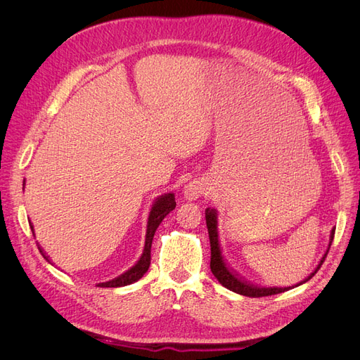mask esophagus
<instances>
[{"instance_id": "34e87169", "label": "esophagus", "mask_w": 360, "mask_h": 360, "mask_svg": "<svg viewBox=\"0 0 360 360\" xmlns=\"http://www.w3.org/2000/svg\"><path fill=\"white\" fill-rule=\"evenodd\" d=\"M202 193H204V184L198 180L189 181L188 184H184L183 188V197L189 201L198 200Z\"/></svg>"}]
</instances>
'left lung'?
Returning <instances> with one entry per match:
<instances>
[{
	"label": "left lung",
	"instance_id": "obj_1",
	"mask_svg": "<svg viewBox=\"0 0 360 360\" xmlns=\"http://www.w3.org/2000/svg\"><path fill=\"white\" fill-rule=\"evenodd\" d=\"M205 224H207V230H209V237H210V249H212V258H210V269H212V274L214 275V278L221 282V284L231 290L237 294H242V296H248V297H264V296H271V294H279V292H284L287 290H290L291 287H284V288H279V287H257L252 284H248L246 281H242L238 278L236 274L226 267L224 257L221 254V246H219V234H217V210L216 209H205ZM333 236H335V228H332L330 231V238H329V248L333 242ZM329 248L326 250L324 255L321 257L320 263L315 267V270L312 274L304 278L303 281H300L297 285L304 284V282H308L315 274H317L319 269L321 267L323 261L329 252Z\"/></svg>",
	"mask_w": 360,
	"mask_h": 360
}]
</instances>
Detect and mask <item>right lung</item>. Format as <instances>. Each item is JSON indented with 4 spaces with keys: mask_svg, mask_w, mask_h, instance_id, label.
I'll return each instance as SVG.
<instances>
[{
    "mask_svg": "<svg viewBox=\"0 0 360 360\" xmlns=\"http://www.w3.org/2000/svg\"><path fill=\"white\" fill-rule=\"evenodd\" d=\"M24 186H25V180H24ZM176 209V197H174V193L169 192V193H163L160 195L159 198L155 200L153 205H151L150 209V213H148V219H147V231H146V243H144V250L143 254H141L139 259L136 261V263L130 267L129 270H126L124 274H122L120 276L108 281V282H102V284H97V287H110V288H117V287H124V285H130L134 284V282L139 281L141 278L144 276L146 271L148 270L150 267V250H151V242H153V236L158 230V226L160 225V222L163 221V217H165L171 210ZM31 226V231H32V236H34V228ZM40 254L43 255V258H45L46 261L48 257L45 255V252L39 248Z\"/></svg>",
    "mask_w": 360,
    "mask_h": 360,
    "instance_id": "1",
    "label": "right lung"
}]
</instances>
